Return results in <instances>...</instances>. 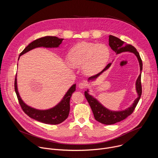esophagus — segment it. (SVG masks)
I'll return each mask as SVG.
<instances>
[{
  "label": "esophagus",
  "mask_w": 158,
  "mask_h": 158,
  "mask_svg": "<svg viewBox=\"0 0 158 158\" xmlns=\"http://www.w3.org/2000/svg\"><path fill=\"white\" fill-rule=\"evenodd\" d=\"M78 86H79V87L80 89H85L86 87V86H87V84L85 82H80Z\"/></svg>",
  "instance_id": "1"
}]
</instances>
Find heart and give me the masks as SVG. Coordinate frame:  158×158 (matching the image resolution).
Returning <instances> with one entry per match:
<instances>
[{"label": "heart", "mask_w": 158, "mask_h": 158, "mask_svg": "<svg viewBox=\"0 0 158 158\" xmlns=\"http://www.w3.org/2000/svg\"><path fill=\"white\" fill-rule=\"evenodd\" d=\"M110 56V49L106 44L82 41L70 50L68 61L73 67L81 66L85 75L94 76L105 68Z\"/></svg>", "instance_id": "heart-1"}]
</instances>
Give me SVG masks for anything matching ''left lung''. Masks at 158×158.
Wrapping results in <instances>:
<instances>
[{
	"instance_id": "left-lung-1",
	"label": "left lung",
	"mask_w": 158,
	"mask_h": 158,
	"mask_svg": "<svg viewBox=\"0 0 158 158\" xmlns=\"http://www.w3.org/2000/svg\"><path fill=\"white\" fill-rule=\"evenodd\" d=\"M109 46L113 51H114L116 54H120L123 52H130L133 53L136 57L139 62V68H140V74L136 81V90L138 94V97L135 100L134 102L131 106L123 110L120 111H113L110 110L106 107H105L103 105L100 103L97 99L94 98L92 95L89 94V90L87 89L84 92L85 97L87 100L90 108L94 114L95 119L98 122L106 124V125H112L117 122H119L122 120L127 118L129 115H130L134 111L136 105L138 104L142 93V87L141 82V71L143 69V63L141 59L140 58L139 52L137 51L136 49L132 45L125 43L123 41L121 40L117 37H115L113 35H109ZM112 63H109L107 66L105 68L103 71H102L98 74L90 77L88 79V81H94L98 77L100 76L104 71L107 70L111 66Z\"/></svg>"
}]
</instances>
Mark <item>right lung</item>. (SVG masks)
I'll return each mask as SVG.
<instances>
[{
  "mask_svg": "<svg viewBox=\"0 0 158 158\" xmlns=\"http://www.w3.org/2000/svg\"><path fill=\"white\" fill-rule=\"evenodd\" d=\"M63 40V38H59L56 36H46L38 38L30 43L23 49L19 55V60L20 56L36 48H58L59 46L62 43ZM17 81L16 74L15 79V91L22 110L30 118L38 122L51 125L60 124L68 118L70 110V98L72 94L76 90V84H73L69 89L62 100L56 106L47 110H38L27 106L22 100L18 91Z\"/></svg>",
  "mask_w": 158,
  "mask_h": 158,
  "instance_id": "1",
  "label": "right lung"
}]
</instances>
